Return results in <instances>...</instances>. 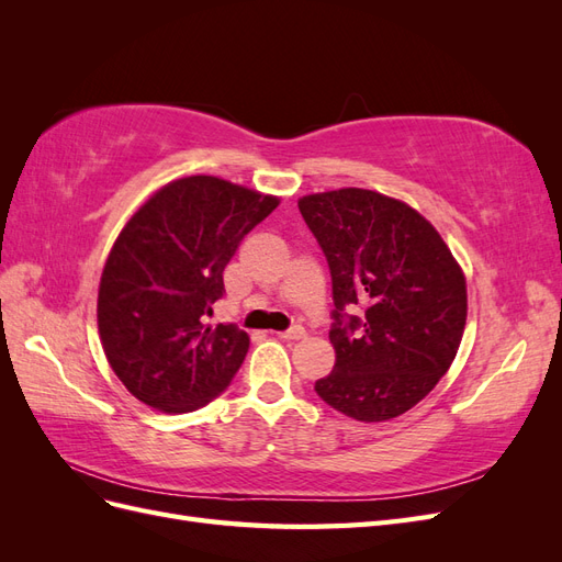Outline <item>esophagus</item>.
Instances as JSON below:
<instances>
[{
  "label": "esophagus",
  "mask_w": 562,
  "mask_h": 562,
  "mask_svg": "<svg viewBox=\"0 0 562 562\" xmlns=\"http://www.w3.org/2000/svg\"><path fill=\"white\" fill-rule=\"evenodd\" d=\"M304 335H307V330H304L302 326H293L291 330H283V333H279V337H281V339H302Z\"/></svg>",
  "instance_id": "esophagus-1"
}]
</instances>
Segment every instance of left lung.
Returning a JSON list of instances; mask_svg holds the SVG:
<instances>
[{"label":"left lung","instance_id":"1","mask_svg":"<svg viewBox=\"0 0 562 562\" xmlns=\"http://www.w3.org/2000/svg\"><path fill=\"white\" fill-rule=\"evenodd\" d=\"M333 277L335 366L316 394L359 422L415 407L450 370L467 326V277L405 201L361 187L297 201ZM359 306L364 316L346 318Z\"/></svg>","mask_w":562,"mask_h":562}]
</instances>
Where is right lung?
Segmentation results:
<instances>
[{"instance_id":"1","label":"right lung","mask_w":562,"mask_h":562,"mask_svg":"<svg viewBox=\"0 0 562 562\" xmlns=\"http://www.w3.org/2000/svg\"><path fill=\"white\" fill-rule=\"evenodd\" d=\"M279 196L215 176L168 182L135 211L108 255L98 333L114 375L155 411L211 403L241 368L248 333L217 323L223 271Z\"/></svg>"}]
</instances>
